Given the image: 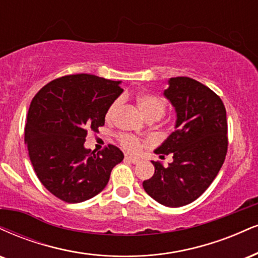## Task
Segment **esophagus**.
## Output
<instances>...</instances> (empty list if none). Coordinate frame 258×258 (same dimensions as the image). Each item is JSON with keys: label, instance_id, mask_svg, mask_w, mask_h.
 <instances>
[{"label": "esophagus", "instance_id": "esophagus-1", "mask_svg": "<svg viewBox=\"0 0 258 258\" xmlns=\"http://www.w3.org/2000/svg\"><path fill=\"white\" fill-rule=\"evenodd\" d=\"M125 159L127 160V161H130V162H132L133 164H138L139 162H141V160L138 159V157H133V156H128V155H127V156H125Z\"/></svg>", "mask_w": 258, "mask_h": 258}]
</instances>
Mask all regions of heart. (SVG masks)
<instances>
[{"label":"heart","instance_id":"heart-1","mask_svg":"<svg viewBox=\"0 0 258 258\" xmlns=\"http://www.w3.org/2000/svg\"><path fill=\"white\" fill-rule=\"evenodd\" d=\"M136 103H137V107L142 111L143 115L147 117L148 120H159L166 113V102L157 95L139 94L138 96H136ZM119 105V99L111 102L109 107H108L107 113H105V119H113ZM117 139H119L121 147L126 149L127 151H131V153H138L144 147V142L132 135L121 133V135L117 136Z\"/></svg>","mask_w":258,"mask_h":258}]
</instances>
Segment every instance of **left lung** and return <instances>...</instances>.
I'll return each mask as SVG.
<instances>
[{"mask_svg": "<svg viewBox=\"0 0 258 258\" xmlns=\"http://www.w3.org/2000/svg\"><path fill=\"white\" fill-rule=\"evenodd\" d=\"M164 96L176 111L175 131L155 153L173 155L163 167L143 181L150 197L166 207H182L196 201L216 178L228 148L227 117L223 102L208 86L188 78L169 79Z\"/></svg>", "mask_w": 258, "mask_h": 258, "instance_id": "8db88e82", "label": "left lung"}]
</instances>
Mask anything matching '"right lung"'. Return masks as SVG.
<instances>
[{
	"instance_id": "add662e5",
	"label": "right lung",
	"mask_w": 258,
	"mask_h": 258,
	"mask_svg": "<svg viewBox=\"0 0 258 258\" xmlns=\"http://www.w3.org/2000/svg\"><path fill=\"white\" fill-rule=\"evenodd\" d=\"M119 84L70 74L51 80L31 101L25 143L39 181L58 200L80 203L95 197L123 160L113 144L98 153L84 148L88 132H98L108 107L122 92Z\"/></svg>"
}]
</instances>
